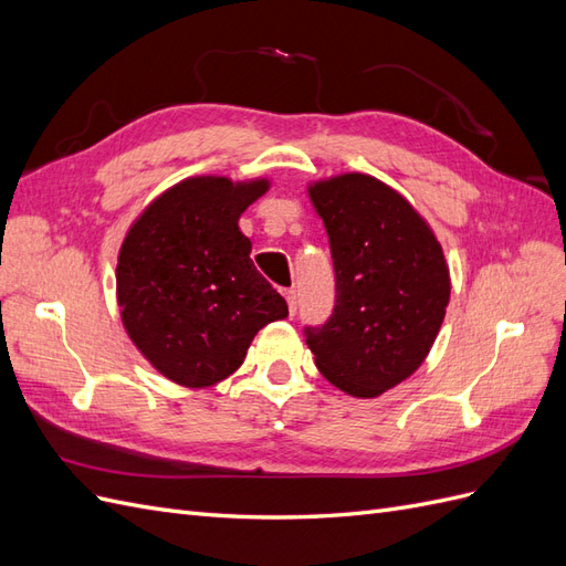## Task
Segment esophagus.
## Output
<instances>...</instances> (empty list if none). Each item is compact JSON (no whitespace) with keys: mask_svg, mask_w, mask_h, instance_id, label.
Listing matches in <instances>:
<instances>
[{"mask_svg":"<svg viewBox=\"0 0 566 566\" xmlns=\"http://www.w3.org/2000/svg\"><path fill=\"white\" fill-rule=\"evenodd\" d=\"M283 295H285V300H287V312H290V316H295V312H297V295H295V290H283Z\"/></svg>","mask_w":566,"mask_h":566,"instance_id":"esophagus-1","label":"esophagus"}]
</instances>
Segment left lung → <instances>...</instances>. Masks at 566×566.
<instances>
[{
	"instance_id": "left-lung-1",
	"label": "left lung",
	"mask_w": 566,
	"mask_h": 566,
	"mask_svg": "<svg viewBox=\"0 0 566 566\" xmlns=\"http://www.w3.org/2000/svg\"><path fill=\"white\" fill-rule=\"evenodd\" d=\"M328 231L335 310L304 328L316 368L358 399L380 397L430 354L451 297L449 266L427 221L401 193L368 175L310 186Z\"/></svg>"
}]
</instances>
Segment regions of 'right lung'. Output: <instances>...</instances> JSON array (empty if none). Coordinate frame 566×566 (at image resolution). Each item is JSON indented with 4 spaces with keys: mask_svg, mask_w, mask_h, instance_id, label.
Returning <instances> with one entry per match:
<instances>
[{
    "mask_svg": "<svg viewBox=\"0 0 566 566\" xmlns=\"http://www.w3.org/2000/svg\"><path fill=\"white\" fill-rule=\"evenodd\" d=\"M266 191V179L191 177L167 188L127 231L115 271L119 316L167 380L221 382L243 364L252 337L287 316L238 229Z\"/></svg>",
    "mask_w": 566,
    "mask_h": 566,
    "instance_id": "1",
    "label": "right lung"
}]
</instances>
